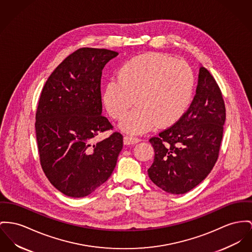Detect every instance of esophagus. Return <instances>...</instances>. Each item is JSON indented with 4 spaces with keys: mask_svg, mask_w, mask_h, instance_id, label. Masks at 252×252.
<instances>
[{
    "mask_svg": "<svg viewBox=\"0 0 252 252\" xmlns=\"http://www.w3.org/2000/svg\"><path fill=\"white\" fill-rule=\"evenodd\" d=\"M123 141H124L125 145H131V144H135L137 142H140L141 139L137 138L135 136H132V135H125Z\"/></svg>",
    "mask_w": 252,
    "mask_h": 252,
    "instance_id": "1",
    "label": "esophagus"
}]
</instances>
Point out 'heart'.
I'll return each mask as SVG.
<instances>
[{"label": "heart", "instance_id": "obj_1", "mask_svg": "<svg viewBox=\"0 0 252 252\" xmlns=\"http://www.w3.org/2000/svg\"><path fill=\"white\" fill-rule=\"evenodd\" d=\"M195 75L185 61L167 54L152 52L134 56L118 68V79L105 85L102 100L108 114L123 118L119 128L129 134H143L156 125L168 128L187 111L194 94Z\"/></svg>", "mask_w": 252, "mask_h": 252}]
</instances>
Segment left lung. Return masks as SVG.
Returning a JSON list of instances; mask_svg holds the SVG:
<instances>
[{"label":"left lung","instance_id":"1","mask_svg":"<svg viewBox=\"0 0 252 252\" xmlns=\"http://www.w3.org/2000/svg\"><path fill=\"white\" fill-rule=\"evenodd\" d=\"M224 121L220 90L201 66L189 109L173 126L149 140L155 151L148 169L152 182L175 195L185 194L201 184L218 159Z\"/></svg>","mask_w":252,"mask_h":252}]
</instances>
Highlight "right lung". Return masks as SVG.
<instances>
[{
    "instance_id": "1",
    "label": "right lung",
    "mask_w": 252,
    "mask_h": 252,
    "mask_svg": "<svg viewBox=\"0 0 252 252\" xmlns=\"http://www.w3.org/2000/svg\"><path fill=\"white\" fill-rule=\"evenodd\" d=\"M117 51L82 48L56 67L42 90L35 133L41 166L56 189L83 198L103 185L117 165L123 147L118 132L95 142L113 129L102 116V69Z\"/></svg>"
}]
</instances>
